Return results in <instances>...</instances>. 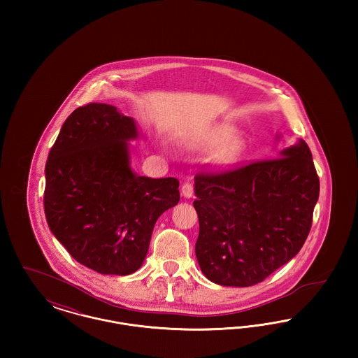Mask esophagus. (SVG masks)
<instances>
[{"label":"esophagus","mask_w":358,"mask_h":358,"mask_svg":"<svg viewBox=\"0 0 358 358\" xmlns=\"http://www.w3.org/2000/svg\"><path fill=\"white\" fill-rule=\"evenodd\" d=\"M181 193L185 199H192L193 197V185L190 182H185L181 187Z\"/></svg>","instance_id":"obj_1"}]
</instances>
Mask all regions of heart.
I'll return each mask as SVG.
<instances>
[{
	"instance_id": "b5f03b06",
	"label": "heart",
	"mask_w": 358,
	"mask_h": 358,
	"mask_svg": "<svg viewBox=\"0 0 358 358\" xmlns=\"http://www.w3.org/2000/svg\"><path fill=\"white\" fill-rule=\"evenodd\" d=\"M196 145L201 149H215L225 145L219 154L220 162H232L244 150V145L238 139V130L229 124L216 126L209 134L200 138Z\"/></svg>"
}]
</instances>
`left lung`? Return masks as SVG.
<instances>
[{
  "label": "left lung",
  "mask_w": 358,
  "mask_h": 358,
  "mask_svg": "<svg viewBox=\"0 0 358 358\" xmlns=\"http://www.w3.org/2000/svg\"><path fill=\"white\" fill-rule=\"evenodd\" d=\"M194 194L201 271L216 285L248 287L301 251L318 201L320 178L306 142L298 139L273 159L197 174Z\"/></svg>",
  "instance_id": "obj_1"
}]
</instances>
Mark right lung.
Masks as SVG:
<instances>
[{"instance_id":"1","label":"right lung","mask_w":358,"mask_h":358,"mask_svg":"<svg viewBox=\"0 0 358 358\" xmlns=\"http://www.w3.org/2000/svg\"><path fill=\"white\" fill-rule=\"evenodd\" d=\"M136 120L90 103L64 122L45 165L44 210L52 234L76 262L104 275L136 273L158 217L178 204V180L138 176L129 141Z\"/></svg>"}]
</instances>
